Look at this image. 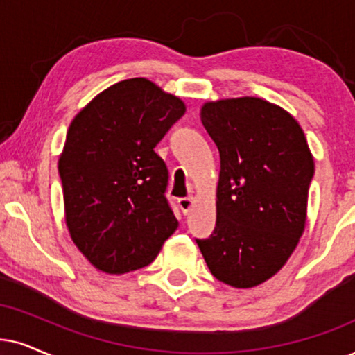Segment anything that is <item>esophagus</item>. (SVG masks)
<instances>
[{
  "label": "esophagus",
  "mask_w": 355,
  "mask_h": 355,
  "mask_svg": "<svg viewBox=\"0 0 355 355\" xmlns=\"http://www.w3.org/2000/svg\"><path fill=\"white\" fill-rule=\"evenodd\" d=\"M191 205H193L191 196H183V198H178V206H180L183 214H188V211H190Z\"/></svg>",
  "instance_id": "1"
}]
</instances>
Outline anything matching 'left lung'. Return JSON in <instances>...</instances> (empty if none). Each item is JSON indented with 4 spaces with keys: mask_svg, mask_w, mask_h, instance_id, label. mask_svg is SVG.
<instances>
[{
    "mask_svg": "<svg viewBox=\"0 0 355 355\" xmlns=\"http://www.w3.org/2000/svg\"><path fill=\"white\" fill-rule=\"evenodd\" d=\"M201 123L221 170L216 226L195 241L219 282L250 288L275 275L297 248L315 162L297 121L260 98L206 103Z\"/></svg>",
    "mask_w": 355,
    "mask_h": 355,
    "instance_id": "8db88e82",
    "label": "left lung"
}]
</instances>
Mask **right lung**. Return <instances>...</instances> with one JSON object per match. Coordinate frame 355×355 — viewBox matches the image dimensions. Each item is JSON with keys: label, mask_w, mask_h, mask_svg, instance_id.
<instances>
[{"label": "right lung", "mask_w": 355, "mask_h": 355, "mask_svg": "<svg viewBox=\"0 0 355 355\" xmlns=\"http://www.w3.org/2000/svg\"><path fill=\"white\" fill-rule=\"evenodd\" d=\"M185 114L180 98L146 78L113 85L71 121L58 160L71 241L96 268L149 266L178 227L155 146Z\"/></svg>", "instance_id": "add662e5"}]
</instances>
